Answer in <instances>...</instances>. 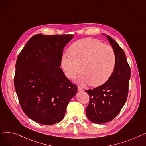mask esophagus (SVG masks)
<instances>
[{
	"mask_svg": "<svg viewBox=\"0 0 146 146\" xmlns=\"http://www.w3.org/2000/svg\"><path fill=\"white\" fill-rule=\"evenodd\" d=\"M78 90L79 92H83V89H82V88H80L79 86L78 87Z\"/></svg>",
	"mask_w": 146,
	"mask_h": 146,
	"instance_id": "34e87169",
	"label": "esophagus"
}]
</instances>
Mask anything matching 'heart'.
Instances as JSON below:
<instances>
[{
  "label": "heart",
  "mask_w": 146,
  "mask_h": 146,
  "mask_svg": "<svg viewBox=\"0 0 146 146\" xmlns=\"http://www.w3.org/2000/svg\"><path fill=\"white\" fill-rule=\"evenodd\" d=\"M69 52L70 55L63 54L61 58V66L67 78L73 79L82 70L83 73L77 80L80 85L91 84L98 87L111 77L115 67L116 56L111 46L86 38L74 42L69 48Z\"/></svg>",
  "instance_id": "heart-1"
}]
</instances>
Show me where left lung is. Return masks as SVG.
I'll return each instance as SVG.
<instances>
[{"mask_svg":"<svg viewBox=\"0 0 146 146\" xmlns=\"http://www.w3.org/2000/svg\"><path fill=\"white\" fill-rule=\"evenodd\" d=\"M106 38L115 53L114 71L104 85L86 90L90 97L86 114L88 119L95 124L111 121L119 113L127 100L131 75L124 51L111 36L106 35Z\"/></svg>","mask_w":146,"mask_h":146,"instance_id":"left-lung-1","label":"left lung"}]
</instances>
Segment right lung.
I'll return each mask as SVG.
<instances>
[{"label": "right lung", "mask_w": 146, "mask_h": 146, "mask_svg": "<svg viewBox=\"0 0 146 146\" xmlns=\"http://www.w3.org/2000/svg\"><path fill=\"white\" fill-rule=\"evenodd\" d=\"M73 37L36 34L17 58L15 90L23 111L38 123L52 125L61 121L77 93L78 87L60 67L63 48Z\"/></svg>", "instance_id": "1"}]
</instances>
